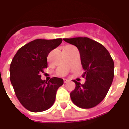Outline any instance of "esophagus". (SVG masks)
<instances>
[{
    "instance_id": "34e87169",
    "label": "esophagus",
    "mask_w": 129,
    "mask_h": 129,
    "mask_svg": "<svg viewBox=\"0 0 129 129\" xmlns=\"http://www.w3.org/2000/svg\"><path fill=\"white\" fill-rule=\"evenodd\" d=\"M63 81H64V83H68V82L70 81V80H69V79H65Z\"/></svg>"
}]
</instances>
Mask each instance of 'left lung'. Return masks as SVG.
I'll use <instances>...</instances> for the list:
<instances>
[{
    "label": "left lung",
    "mask_w": 129,
    "mask_h": 129,
    "mask_svg": "<svg viewBox=\"0 0 129 129\" xmlns=\"http://www.w3.org/2000/svg\"><path fill=\"white\" fill-rule=\"evenodd\" d=\"M78 48L82 67L84 84L74 80L76 86L70 92L73 102L81 108H91L99 104L111 87L114 77V62L111 54L100 43L88 37L63 39Z\"/></svg>",
    "instance_id": "1"
}]
</instances>
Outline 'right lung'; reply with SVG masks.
<instances>
[{
  "label": "right lung",
  "instance_id": "add662e5",
  "mask_svg": "<svg viewBox=\"0 0 129 129\" xmlns=\"http://www.w3.org/2000/svg\"><path fill=\"white\" fill-rule=\"evenodd\" d=\"M62 39H36L21 47L10 64V81L16 97L28 111L37 113L53 105L56 93L63 84V79L52 77L47 82L41 74L48 67L47 57Z\"/></svg>",
  "mask_w": 129,
  "mask_h": 129
}]
</instances>
